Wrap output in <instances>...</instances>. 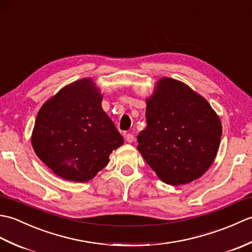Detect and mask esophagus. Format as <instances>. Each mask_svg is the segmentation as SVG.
Returning a JSON list of instances; mask_svg holds the SVG:
<instances>
[{
    "instance_id": "esophagus-1",
    "label": "esophagus",
    "mask_w": 252,
    "mask_h": 252,
    "mask_svg": "<svg viewBox=\"0 0 252 252\" xmlns=\"http://www.w3.org/2000/svg\"><path fill=\"white\" fill-rule=\"evenodd\" d=\"M126 141L127 143H133V141H134V136H133L132 134H126Z\"/></svg>"
}]
</instances>
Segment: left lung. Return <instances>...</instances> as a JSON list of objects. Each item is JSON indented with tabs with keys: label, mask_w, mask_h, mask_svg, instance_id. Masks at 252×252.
<instances>
[{
	"label": "left lung",
	"mask_w": 252,
	"mask_h": 252,
	"mask_svg": "<svg viewBox=\"0 0 252 252\" xmlns=\"http://www.w3.org/2000/svg\"><path fill=\"white\" fill-rule=\"evenodd\" d=\"M146 129L137 135V151L165 184L199 179L220 147V117L189 85L163 77L146 99Z\"/></svg>",
	"instance_id": "1"
}]
</instances>
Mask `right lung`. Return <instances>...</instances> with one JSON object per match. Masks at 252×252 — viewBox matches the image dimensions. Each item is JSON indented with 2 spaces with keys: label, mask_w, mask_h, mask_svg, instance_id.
I'll use <instances>...</instances> for the list:
<instances>
[{
  "label": "right lung",
  "mask_w": 252,
  "mask_h": 252,
  "mask_svg": "<svg viewBox=\"0 0 252 252\" xmlns=\"http://www.w3.org/2000/svg\"><path fill=\"white\" fill-rule=\"evenodd\" d=\"M103 94L91 78L63 87L42 105L31 143L41 161L60 178L92 180L123 145V137L101 108Z\"/></svg>",
  "instance_id": "add662e5"
}]
</instances>
